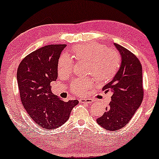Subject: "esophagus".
I'll use <instances>...</instances> for the list:
<instances>
[{"instance_id":"34e87169","label":"esophagus","mask_w":159,"mask_h":159,"mask_svg":"<svg viewBox=\"0 0 159 159\" xmlns=\"http://www.w3.org/2000/svg\"><path fill=\"white\" fill-rule=\"evenodd\" d=\"M80 102H81V103H85V104H92V102H93V100L92 99H80Z\"/></svg>"}]
</instances>
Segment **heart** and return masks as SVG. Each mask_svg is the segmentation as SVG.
Wrapping results in <instances>:
<instances>
[{
  "label": "heart",
  "instance_id": "heart-1",
  "mask_svg": "<svg viewBox=\"0 0 159 159\" xmlns=\"http://www.w3.org/2000/svg\"><path fill=\"white\" fill-rule=\"evenodd\" d=\"M72 52L77 60L89 61L88 73L93 75L98 82H106L111 80L120 65V57L115 50H108L106 46L99 43H88L77 45L72 49ZM73 60L69 55L64 53L58 61V72L66 75L72 71ZM92 81L90 79L75 80L71 84L73 93L82 95L91 87Z\"/></svg>",
  "mask_w": 159,
  "mask_h": 159
}]
</instances>
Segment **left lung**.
Instances as JSON below:
<instances>
[{
  "label": "left lung",
  "mask_w": 159,
  "mask_h": 159,
  "mask_svg": "<svg viewBox=\"0 0 159 159\" xmlns=\"http://www.w3.org/2000/svg\"><path fill=\"white\" fill-rule=\"evenodd\" d=\"M120 53L121 63L119 71L102 90L112 92L111 101L106 111L97 118L99 126L116 131L129 123L139 108L143 97L142 67L137 57L127 49L114 43Z\"/></svg>",
  "instance_id": "obj_1"
}]
</instances>
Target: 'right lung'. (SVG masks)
Masks as SVG:
<instances>
[{
  "label": "right lung",
  "mask_w": 159,
  "mask_h": 159,
  "mask_svg": "<svg viewBox=\"0 0 159 159\" xmlns=\"http://www.w3.org/2000/svg\"><path fill=\"white\" fill-rule=\"evenodd\" d=\"M67 45H50L31 52L17 72L20 99L31 119L41 127H60L69 119L77 100L65 102L52 93L50 83L57 78L60 54Z\"/></svg>",
  "instance_id": "right-lung-1"
}]
</instances>
